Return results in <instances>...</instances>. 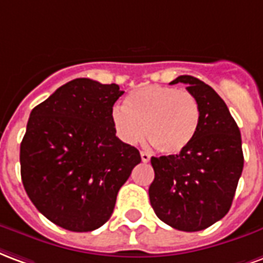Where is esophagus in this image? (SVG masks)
I'll list each match as a JSON object with an SVG mask.
<instances>
[{"mask_svg":"<svg viewBox=\"0 0 263 263\" xmlns=\"http://www.w3.org/2000/svg\"><path fill=\"white\" fill-rule=\"evenodd\" d=\"M140 155H141V161H143V162H148V161H150V154H148V153L141 151V153H140Z\"/></svg>","mask_w":263,"mask_h":263,"instance_id":"1","label":"esophagus"}]
</instances>
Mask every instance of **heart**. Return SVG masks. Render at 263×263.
I'll use <instances>...</instances> for the list:
<instances>
[{"mask_svg": "<svg viewBox=\"0 0 263 263\" xmlns=\"http://www.w3.org/2000/svg\"><path fill=\"white\" fill-rule=\"evenodd\" d=\"M119 139L134 144L143 137L164 154H178L192 143L200 123V110L191 92L174 87L148 85L136 89L126 105L110 110Z\"/></svg>", "mask_w": 263, "mask_h": 263, "instance_id": "heart-1", "label": "heart"}]
</instances>
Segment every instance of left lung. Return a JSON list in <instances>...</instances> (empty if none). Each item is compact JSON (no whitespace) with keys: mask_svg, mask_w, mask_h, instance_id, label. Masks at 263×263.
Masks as SVG:
<instances>
[{"mask_svg":"<svg viewBox=\"0 0 263 263\" xmlns=\"http://www.w3.org/2000/svg\"><path fill=\"white\" fill-rule=\"evenodd\" d=\"M200 110L199 129L185 150L153 157L150 203L157 217L181 231H200L229 213L244 168L241 133L227 105L208 84L181 76Z\"/></svg>","mask_w":263,"mask_h":263,"instance_id":"left-lung-1","label":"left lung"}]
</instances>
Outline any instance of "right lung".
Masks as SVG:
<instances>
[{
	"label": "right lung",
	"mask_w": 263,
	"mask_h": 263,
	"mask_svg": "<svg viewBox=\"0 0 263 263\" xmlns=\"http://www.w3.org/2000/svg\"><path fill=\"white\" fill-rule=\"evenodd\" d=\"M116 84L77 78L30 112L21 143L28 196L51 223L84 233L112 216L116 196L141 157L116 137L110 110Z\"/></svg>",
	"instance_id": "1"
}]
</instances>
